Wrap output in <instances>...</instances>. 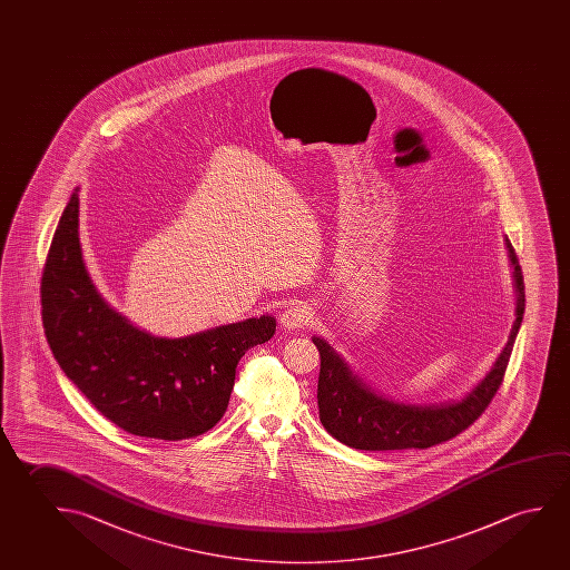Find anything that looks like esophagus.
<instances>
[{
    "label": "esophagus",
    "instance_id": "esophagus-1",
    "mask_svg": "<svg viewBox=\"0 0 570 570\" xmlns=\"http://www.w3.org/2000/svg\"><path fill=\"white\" fill-rule=\"evenodd\" d=\"M312 316H314V312H312L309 304L294 302L282 312L281 325L284 330H302L312 322Z\"/></svg>",
    "mask_w": 570,
    "mask_h": 570
}]
</instances>
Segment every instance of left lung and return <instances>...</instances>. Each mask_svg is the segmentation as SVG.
Masks as SVG:
<instances>
[{"mask_svg":"<svg viewBox=\"0 0 570 570\" xmlns=\"http://www.w3.org/2000/svg\"><path fill=\"white\" fill-rule=\"evenodd\" d=\"M509 261L515 281V324L511 327L508 343L493 363L490 373L473 386L460 401L440 404H404L385 399L371 391L357 375L351 373L347 363L325 343H316L322 367L317 379V406L320 421L333 439L355 450H409V448L436 446L454 439L462 430L478 421L491 399L498 393L508 368L517 333L525 314V284L519 266L515 248L505 238Z\"/></svg>","mask_w":570,"mask_h":570,"instance_id":"left-lung-1","label":"left lung"}]
</instances>
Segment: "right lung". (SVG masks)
Returning <instances> with one entry per match:
<instances>
[{"mask_svg": "<svg viewBox=\"0 0 570 570\" xmlns=\"http://www.w3.org/2000/svg\"><path fill=\"white\" fill-rule=\"evenodd\" d=\"M41 306L55 360L90 404L134 436L167 442L199 436L223 419L238 361L276 332L272 316L176 340L134 327L88 276L79 240V187L47 254Z\"/></svg>", "mask_w": 570, "mask_h": 570, "instance_id": "add662e5", "label": "right lung"}]
</instances>
